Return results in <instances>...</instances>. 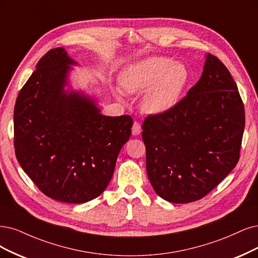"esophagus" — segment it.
Returning <instances> with one entry per match:
<instances>
[{
    "mask_svg": "<svg viewBox=\"0 0 258 258\" xmlns=\"http://www.w3.org/2000/svg\"><path fill=\"white\" fill-rule=\"evenodd\" d=\"M140 133H141L140 124L137 121H135L134 124H133V127H132V134L134 135V136H138Z\"/></svg>",
    "mask_w": 258,
    "mask_h": 258,
    "instance_id": "34e87169",
    "label": "esophagus"
}]
</instances>
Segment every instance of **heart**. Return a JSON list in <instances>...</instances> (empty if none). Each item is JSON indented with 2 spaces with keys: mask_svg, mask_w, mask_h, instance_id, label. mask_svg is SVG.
<instances>
[{
  "mask_svg": "<svg viewBox=\"0 0 258 258\" xmlns=\"http://www.w3.org/2000/svg\"><path fill=\"white\" fill-rule=\"evenodd\" d=\"M189 81L183 63H174L168 57H151L131 66L123 73L121 83L128 92L149 90L142 100L148 113H161L172 108Z\"/></svg>",
  "mask_w": 258,
  "mask_h": 258,
  "instance_id": "b5f03b06",
  "label": "heart"
}]
</instances>
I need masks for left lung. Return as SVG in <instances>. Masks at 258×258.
Returning a JSON list of instances; mask_svg holds the SVG:
<instances>
[{"mask_svg":"<svg viewBox=\"0 0 258 258\" xmlns=\"http://www.w3.org/2000/svg\"><path fill=\"white\" fill-rule=\"evenodd\" d=\"M245 124L244 106L230 71L208 54L201 79L172 108L142 124L147 173L171 203L204 198L236 167Z\"/></svg>","mask_w":258,"mask_h":258,"instance_id":"8db88e82","label":"left lung"}]
</instances>
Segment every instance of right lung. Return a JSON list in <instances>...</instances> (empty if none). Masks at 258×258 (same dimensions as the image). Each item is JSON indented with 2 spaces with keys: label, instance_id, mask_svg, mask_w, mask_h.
Wrapping results in <instances>:
<instances>
[{
  "label": "right lung",
  "instance_id": "add662e5",
  "mask_svg": "<svg viewBox=\"0 0 258 258\" xmlns=\"http://www.w3.org/2000/svg\"><path fill=\"white\" fill-rule=\"evenodd\" d=\"M74 63L62 47L38 61L16 101L14 146L19 164L42 194L79 204L106 189L133 119L103 116L92 100L66 93Z\"/></svg>",
  "mask_w": 258,
  "mask_h": 258
}]
</instances>
